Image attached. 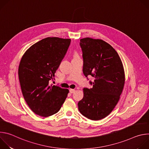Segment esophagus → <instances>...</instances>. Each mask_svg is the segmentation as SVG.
<instances>
[{
	"label": "esophagus",
	"instance_id": "esophagus-1",
	"mask_svg": "<svg viewBox=\"0 0 149 149\" xmlns=\"http://www.w3.org/2000/svg\"><path fill=\"white\" fill-rule=\"evenodd\" d=\"M75 91V89H70V93H74Z\"/></svg>",
	"mask_w": 149,
	"mask_h": 149
}]
</instances>
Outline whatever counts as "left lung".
Returning a JSON list of instances; mask_svg holds the SVG:
<instances>
[{
  "label": "left lung",
  "instance_id": "1",
  "mask_svg": "<svg viewBox=\"0 0 149 149\" xmlns=\"http://www.w3.org/2000/svg\"><path fill=\"white\" fill-rule=\"evenodd\" d=\"M83 73L94 78L92 88H84V97L78 103L79 112L92 120L107 117L119 101L124 86V71L116 51L101 39H80Z\"/></svg>",
  "mask_w": 149,
  "mask_h": 149
}]
</instances>
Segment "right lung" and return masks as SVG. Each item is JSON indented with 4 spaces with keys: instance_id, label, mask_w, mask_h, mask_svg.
I'll use <instances>...</instances> for the list:
<instances>
[{
    "instance_id": "1",
    "label": "right lung",
    "mask_w": 149,
    "mask_h": 149,
    "mask_svg": "<svg viewBox=\"0 0 149 149\" xmlns=\"http://www.w3.org/2000/svg\"><path fill=\"white\" fill-rule=\"evenodd\" d=\"M70 39L48 37L32 45L24 54L18 75L25 101L36 114L52 116L60 110L69 93L68 89L49 85L66 55Z\"/></svg>"
}]
</instances>
